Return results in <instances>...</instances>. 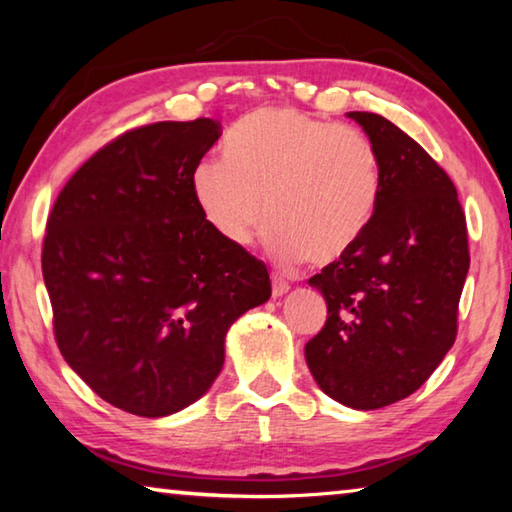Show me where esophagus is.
Wrapping results in <instances>:
<instances>
[{
  "label": "esophagus",
  "mask_w": 512,
  "mask_h": 512,
  "mask_svg": "<svg viewBox=\"0 0 512 512\" xmlns=\"http://www.w3.org/2000/svg\"><path fill=\"white\" fill-rule=\"evenodd\" d=\"M287 291H289V282L282 280V277L273 275V277H271V293H273V298H280V296H284V293H287Z\"/></svg>",
  "instance_id": "esophagus-1"
}]
</instances>
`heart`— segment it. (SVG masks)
Wrapping results in <instances>:
<instances>
[{"label":"heart","instance_id":"obj_1","mask_svg":"<svg viewBox=\"0 0 512 512\" xmlns=\"http://www.w3.org/2000/svg\"><path fill=\"white\" fill-rule=\"evenodd\" d=\"M379 192L381 162L366 133L291 108L241 119L223 162H203L192 180L198 212L225 244L248 246L266 210V248L284 266L341 257L366 232Z\"/></svg>","mask_w":512,"mask_h":512}]
</instances>
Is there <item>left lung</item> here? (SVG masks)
Listing matches in <instances>:
<instances>
[{
  "label": "left lung",
  "instance_id": "obj_1",
  "mask_svg": "<svg viewBox=\"0 0 512 512\" xmlns=\"http://www.w3.org/2000/svg\"><path fill=\"white\" fill-rule=\"evenodd\" d=\"M348 117L377 146L381 192L357 244L309 277L327 320L305 357L332 400L372 411L418 391L454 345L470 250L445 169L386 117Z\"/></svg>",
  "mask_w": 512,
  "mask_h": 512
}]
</instances>
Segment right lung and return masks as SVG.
Returning a JSON list of instances; mask_svg holds the SVG:
<instances>
[{
    "instance_id": "1",
    "label": "right lung",
    "mask_w": 512,
    "mask_h": 512,
    "mask_svg": "<svg viewBox=\"0 0 512 512\" xmlns=\"http://www.w3.org/2000/svg\"><path fill=\"white\" fill-rule=\"evenodd\" d=\"M219 137L205 117L133 128L67 180L47 219L58 350L101 400L142 418L205 395L228 327L271 296L264 262L216 237L194 203Z\"/></svg>"
}]
</instances>
